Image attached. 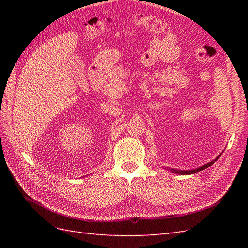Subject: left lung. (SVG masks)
<instances>
[{
  "label": "left lung",
  "mask_w": 248,
  "mask_h": 248,
  "mask_svg": "<svg viewBox=\"0 0 248 248\" xmlns=\"http://www.w3.org/2000/svg\"><path fill=\"white\" fill-rule=\"evenodd\" d=\"M220 157V155L218 156V157H216V158L214 159V160H212L211 162H209V163H207V164H204V166L202 167H201V168H198V169H194V170H175V169H168L170 171H172V172H176V174H180V175H190V174H194V172H199V171H201V170H205V169H207L208 167H210V166H212V164L218 159Z\"/></svg>",
  "instance_id": "left-lung-1"
}]
</instances>
